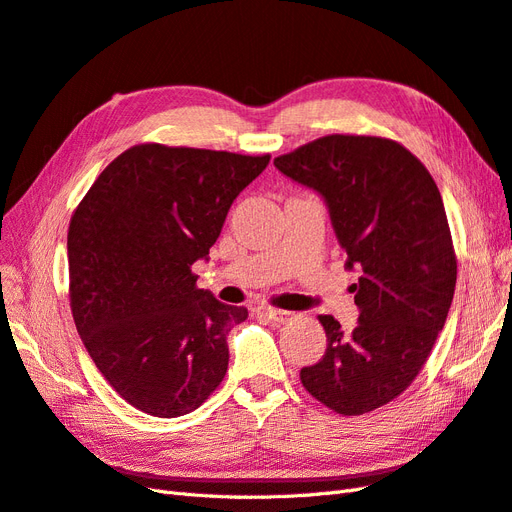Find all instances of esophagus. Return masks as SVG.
Here are the masks:
<instances>
[{
    "label": "esophagus",
    "instance_id": "esophagus-1",
    "mask_svg": "<svg viewBox=\"0 0 512 512\" xmlns=\"http://www.w3.org/2000/svg\"><path fill=\"white\" fill-rule=\"evenodd\" d=\"M266 315L274 324H289V321H294L298 315L291 313V311H281V309H266Z\"/></svg>",
    "mask_w": 512,
    "mask_h": 512
}]
</instances>
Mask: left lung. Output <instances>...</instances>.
I'll use <instances>...</instances> for the list:
<instances>
[{
  "label": "left lung",
  "mask_w": 512,
  "mask_h": 512,
  "mask_svg": "<svg viewBox=\"0 0 512 512\" xmlns=\"http://www.w3.org/2000/svg\"><path fill=\"white\" fill-rule=\"evenodd\" d=\"M274 165L324 197L345 266L360 274L349 287L358 326L345 334L332 315H319L326 354L300 371V382L332 412H373L425 367L455 296L442 195L427 167L386 137L326 135Z\"/></svg>",
  "instance_id": "1"
}]
</instances>
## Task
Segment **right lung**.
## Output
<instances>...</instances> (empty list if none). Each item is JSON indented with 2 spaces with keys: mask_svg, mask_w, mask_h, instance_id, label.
<instances>
[{
  "mask_svg": "<svg viewBox=\"0 0 512 512\" xmlns=\"http://www.w3.org/2000/svg\"><path fill=\"white\" fill-rule=\"evenodd\" d=\"M270 154L139 143L105 167L68 227V296L79 337L137 410L191 414L223 382L227 334L248 317L191 270Z\"/></svg>",
  "mask_w": 512,
  "mask_h": 512,
  "instance_id": "add662e5",
  "label": "right lung"
}]
</instances>
